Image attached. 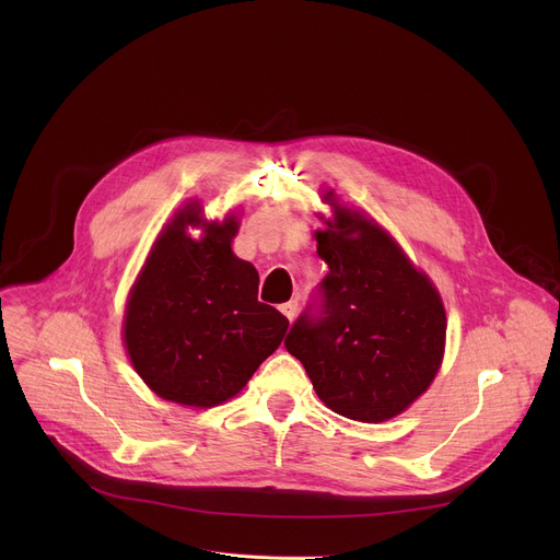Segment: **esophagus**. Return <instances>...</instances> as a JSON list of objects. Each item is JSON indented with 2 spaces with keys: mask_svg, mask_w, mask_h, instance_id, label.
<instances>
[{
  "mask_svg": "<svg viewBox=\"0 0 560 560\" xmlns=\"http://www.w3.org/2000/svg\"><path fill=\"white\" fill-rule=\"evenodd\" d=\"M281 312H283V316L288 318V322H292V318L296 316V310H299V303L296 301H288V303H283L281 307H279Z\"/></svg>",
  "mask_w": 560,
  "mask_h": 560,
  "instance_id": "obj_1",
  "label": "esophagus"
}]
</instances>
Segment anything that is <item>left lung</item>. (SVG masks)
<instances>
[{"label": "left lung", "instance_id": "left-lung-1", "mask_svg": "<svg viewBox=\"0 0 560 560\" xmlns=\"http://www.w3.org/2000/svg\"><path fill=\"white\" fill-rule=\"evenodd\" d=\"M332 206L335 223L314 232L330 272L283 343L332 412L381 423L401 415L436 376L445 310L432 281L383 228Z\"/></svg>", "mask_w": 560, "mask_h": 560}]
</instances>
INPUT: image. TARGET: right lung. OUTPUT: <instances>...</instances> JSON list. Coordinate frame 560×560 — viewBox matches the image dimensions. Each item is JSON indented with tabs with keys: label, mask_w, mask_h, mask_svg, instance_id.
Listing matches in <instances>:
<instances>
[{
	"label": "right lung",
	"mask_w": 560,
	"mask_h": 560,
	"mask_svg": "<svg viewBox=\"0 0 560 560\" xmlns=\"http://www.w3.org/2000/svg\"><path fill=\"white\" fill-rule=\"evenodd\" d=\"M199 206L184 208L154 242L130 292L124 341L148 387L166 401L212 408L242 389L281 346L288 318L257 299L259 272L236 259L238 223L203 225Z\"/></svg>",
	"instance_id": "right-lung-1"
}]
</instances>
